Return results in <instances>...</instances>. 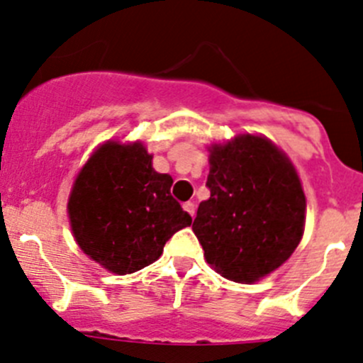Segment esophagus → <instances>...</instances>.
Returning a JSON list of instances; mask_svg holds the SVG:
<instances>
[{"label":"esophagus","instance_id":"34e87169","mask_svg":"<svg viewBox=\"0 0 363 363\" xmlns=\"http://www.w3.org/2000/svg\"><path fill=\"white\" fill-rule=\"evenodd\" d=\"M183 208H185V211H189L190 217H194V215H196V204H194L192 201H189V203L183 204Z\"/></svg>","mask_w":363,"mask_h":363}]
</instances>
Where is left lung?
<instances>
[{
	"label": "left lung",
	"instance_id": "left-lung-1",
	"mask_svg": "<svg viewBox=\"0 0 363 363\" xmlns=\"http://www.w3.org/2000/svg\"><path fill=\"white\" fill-rule=\"evenodd\" d=\"M210 199L194 235L206 263L235 282H256L289 259L303 236L305 194L291 160L270 139L236 135L210 146Z\"/></svg>",
	"mask_w": 363,
	"mask_h": 363
}]
</instances>
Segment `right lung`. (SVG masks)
<instances>
[{
	"instance_id": "right-lung-1",
	"label": "right lung",
	"mask_w": 363,
	"mask_h": 363,
	"mask_svg": "<svg viewBox=\"0 0 363 363\" xmlns=\"http://www.w3.org/2000/svg\"><path fill=\"white\" fill-rule=\"evenodd\" d=\"M143 143L100 146L75 178L68 218L82 252L116 275L162 256L167 240L192 224L171 196L173 178L157 173Z\"/></svg>"
}]
</instances>
